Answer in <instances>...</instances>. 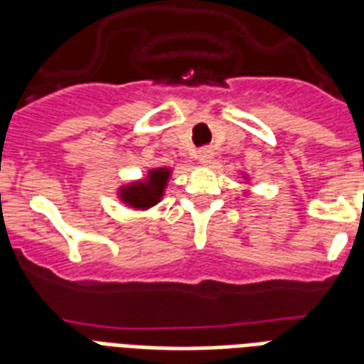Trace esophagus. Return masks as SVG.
<instances>
[{"label": "esophagus", "mask_w": 364, "mask_h": 364, "mask_svg": "<svg viewBox=\"0 0 364 364\" xmlns=\"http://www.w3.org/2000/svg\"><path fill=\"white\" fill-rule=\"evenodd\" d=\"M211 159H213V151H211L210 147L200 149V151H198V160H200V162H204V164H208V162H210Z\"/></svg>", "instance_id": "obj_1"}]
</instances>
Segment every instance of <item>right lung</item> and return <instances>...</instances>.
<instances>
[{
  "instance_id": "add662e5",
  "label": "right lung",
  "mask_w": 364,
  "mask_h": 364,
  "mask_svg": "<svg viewBox=\"0 0 364 364\" xmlns=\"http://www.w3.org/2000/svg\"><path fill=\"white\" fill-rule=\"evenodd\" d=\"M168 170H153L149 173V181L141 185H130L122 193L124 202H128L134 208H151L160 200L162 191L166 187V179H168Z\"/></svg>"
}]
</instances>
